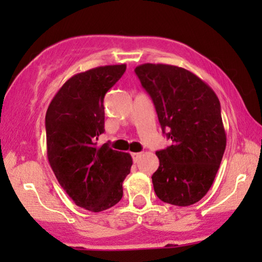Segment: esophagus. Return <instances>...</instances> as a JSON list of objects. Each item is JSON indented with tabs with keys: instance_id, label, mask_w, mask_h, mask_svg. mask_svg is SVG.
Listing matches in <instances>:
<instances>
[{
	"instance_id": "obj_1",
	"label": "esophagus",
	"mask_w": 262,
	"mask_h": 262,
	"mask_svg": "<svg viewBox=\"0 0 262 262\" xmlns=\"http://www.w3.org/2000/svg\"><path fill=\"white\" fill-rule=\"evenodd\" d=\"M131 156H132V160H134V162L136 163V162H138L139 159H141L142 154L141 152H132Z\"/></svg>"
}]
</instances>
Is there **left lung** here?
Wrapping results in <instances>:
<instances>
[{
    "instance_id": "left-lung-1",
    "label": "left lung",
    "mask_w": 262,
    "mask_h": 262,
    "mask_svg": "<svg viewBox=\"0 0 262 262\" xmlns=\"http://www.w3.org/2000/svg\"><path fill=\"white\" fill-rule=\"evenodd\" d=\"M135 73L171 141L156 151L160 167L151 177L156 195L171 205H192L213 184L227 145L220 100L202 78L184 68L145 63Z\"/></svg>"
}]
</instances>
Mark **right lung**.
Wrapping results in <instances>:
<instances>
[{"label":"right lung","mask_w":262,"mask_h":262,"mask_svg":"<svg viewBox=\"0 0 262 262\" xmlns=\"http://www.w3.org/2000/svg\"><path fill=\"white\" fill-rule=\"evenodd\" d=\"M126 64L98 67L70 77L50 102L45 117L48 159L59 185L77 206L100 212L119 203L130 173V154L98 145L105 132L106 93Z\"/></svg>","instance_id":"1"}]
</instances>
